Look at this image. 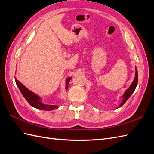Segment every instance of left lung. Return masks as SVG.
Here are the masks:
<instances>
[{
	"instance_id": "obj_1",
	"label": "left lung",
	"mask_w": 154,
	"mask_h": 154,
	"mask_svg": "<svg viewBox=\"0 0 154 154\" xmlns=\"http://www.w3.org/2000/svg\"><path fill=\"white\" fill-rule=\"evenodd\" d=\"M136 69V74H135V78H134V81L132 82L131 85L128 88H127L126 91L124 92L123 95L122 96L123 97V100L122 102L120 103L119 107L122 106L126 101H127V100L130 97V96L132 95V93L134 92L135 89H136V88L137 85V82H138V74H137V69L136 67H135Z\"/></svg>"
}]
</instances>
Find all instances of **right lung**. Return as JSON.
I'll use <instances>...</instances> for the list:
<instances>
[{
	"label": "right lung",
	"instance_id": "add662e5",
	"mask_svg": "<svg viewBox=\"0 0 154 154\" xmlns=\"http://www.w3.org/2000/svg\"><path fill=\"white\" fill-rule=\"evenodd\" d=\"M71 77H69L66 79V90H67L69 83L70 80H71ZM15 82L17 87L20 91L22 94L23 95V96L24 97V98L32 107H35L36 109L43 110H53L57 109L58 107L57 105H46L43 103L41 101L42 100L41 97L39 96L36 94L35 93L32 92V91H29L28 88H26L22 83H20L16 78H15Z\"/></svg>",
	"mask_w": 154,
	"mask_h": 154
}]
</instances>
